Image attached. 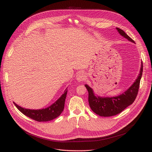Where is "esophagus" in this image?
Returning <instances> with one entry per match:
<instances>
[{
  "instance_id": "34e87169",
  "label": "esophagus",
  "mask_w": 152,
  "mask_h": 152,
  "mask_svg": "<svg viewBox=\"0 0 152 152\" xmlns=\"http://www.w3.org/2000/svg\"><path fill=\"white\" fill-rule=\"evenodd\" d=\"M85 79V74L83 72H81V73H79L76 76V79L77 81L79 82H81Z\"/></svg>"
}]
</instances>
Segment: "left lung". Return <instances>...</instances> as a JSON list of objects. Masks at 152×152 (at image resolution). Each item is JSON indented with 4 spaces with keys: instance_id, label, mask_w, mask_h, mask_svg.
Masks as SVG:
<instances>
[{
    "instance_id": "left-lung-1",
    "label": "left lung",
    "mask_w": 152,
    "mask_h": 152,
    "mask_svg": "<svg viewBox=\"0 0 152 152\" xmlns=\"http://www.w3.org/2000/svg\"><path fill=\"white\" fill-rule=\"evenodd\" d=\"M118 33L122 36L126 38L128 41L135 43L128 35L122 29L116 28ZM143 72V63L142 61L140 73L136 80L133 84L122 94L116 97H102L95 96L92 88L87 84L85 87L89 93V103L91 110L100 116H112L120 113L125 108L131 105L136 98L140 81L142 77Z\"/></svg>"
}]
</instances>
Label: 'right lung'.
<instances>
[{"mask_svg":"<svg viewBox=\"0 0 152 152\" xmlns=\"http://www.w3.org/2000/svg\"><path fill=\"white\" fill-rule=\"evenodd\" d=\"M67 89H68L66 88L64 94L61 95V96L57 101L46 108L41 110L26 109L20 107L17 104H16L15 102H13V103L23 114L36 121L44 122L51 121L59 116L62 113L64 107H65V102L68 91Z\"/></svg>","mask_w":152,"mask_h":152,"instance_id":"right-lung-1","label":"right lung"}]
</instances>
